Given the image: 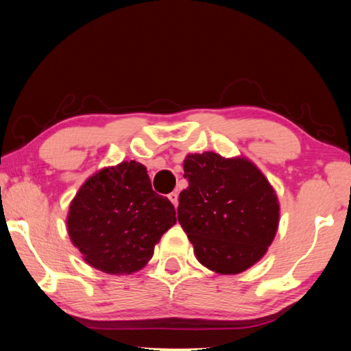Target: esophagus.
<instances>
[{
	"label": "esophagus",
	"mask_w": 351,
	"mask_h": 351,
	"mask_svg": "<svg viewBox=\"0 0 351 351\" xmlns=\"http://www.w3.org/2000/svg\"><path fill=\"white\" fill-rule=\"evenodd\" d=\"M169 201L175 205V207H178V193L176 191H171V193L169 195Z\"/></svg>",
	"instance_id": "1"
}]
</instances>
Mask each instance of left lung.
Listing matches in <instances>:
<instances>
[{
  "mask_svg": "<svg viewBox=\"0 0 351 351\" xmlns=\"http://www.w3.org/2000/svg\"><path fill=\"white\" fill-rule=\"evenodd\" d=\"M189 187L180 193L178 221L199 262L219 274H239L265 256L276 237V191L243 158L191 154L184 161Z\"/></svg>",
  "mask_w": 351,
  "mask_h": 351,
  "instance_id": "8db88e82",
  "label": "left lung"
}]
</instances>
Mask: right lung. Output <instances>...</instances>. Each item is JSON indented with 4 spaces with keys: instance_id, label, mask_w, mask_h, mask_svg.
Instances as JSON below:
<instances>
[{
    "instance_id": "add662e5",
    "label": "right lung",
    "mask_w": 351,
    "mask_h": 351,
    "mask_svg": "<svg viewBox=\"0 0 351 351\" xmlns=\"http://www.w3.org/2000/svg\"><path fill=\"white\" fill-rule=\"evenodd\" d=\"M175 215L173 204L154 191L146 167L125 161L82 185L66 225L86 263L106 274H132L152 258Z\"/></svg>"
}]
</instances>
